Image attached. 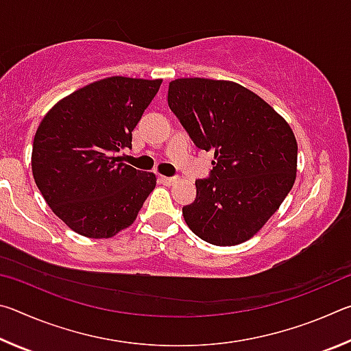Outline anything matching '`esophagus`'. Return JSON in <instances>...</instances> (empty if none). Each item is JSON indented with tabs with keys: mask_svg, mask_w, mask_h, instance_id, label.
<instances>
[{
	"mask_svg": "<svg viewBox=\"0 0 351 351\" xmlns=\"http://www.w3.org/2000/svg\"><path fill=\"white\" fill-rule=\"evenodd\" d=\"M159 180H161V182L165 184V186H173V184L178 182L180 178H178V176H161Z\"/></svg>",
	"mask_w": 351,
	"mask_h": 351,
	"instance_id": "obj_1",
	"label": "esophagus"
}]
</instances>
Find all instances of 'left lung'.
Instances as JSON below:
<instances>
[{
    "mask_svg": "<svg viewBox=\"0 0 351 351\" xmlns=\"http://www.w3.org/2000/svg\"><path fill=\"white\" fill-rule=\"evenodd\" d=\"M169 106L201 150H213L209 178L182 207L193 234L215 246L246 241L274 215L293 189L297 142L271 105L229 80L176 79Z\"/></svg>",
    "mask_w": 351,
    "mask_h": 351,
    "instance_id": "obj_1",
    "label": "left lung"
}]
</instances>
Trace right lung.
Here are the masks:
<instances>
[{
    "instance_id": "right-lung-1",
    "label": "right lung",
    "mask_w": 351,
    "mask_h": 351,
    "mask_svg": "<svg viewBox=\"0 0 351 351\" xmlns=\"http://www.w3.org/2000/svg\"><path fill=\"white\" fill-rule=\"evenodd\" d=\"M162 80L108 77L47 111L32 145V175L47 206L83 237L110 239L132 226L156 186L150 171L122 162L132 132Z\"/></svg>"
}]
</instances>
